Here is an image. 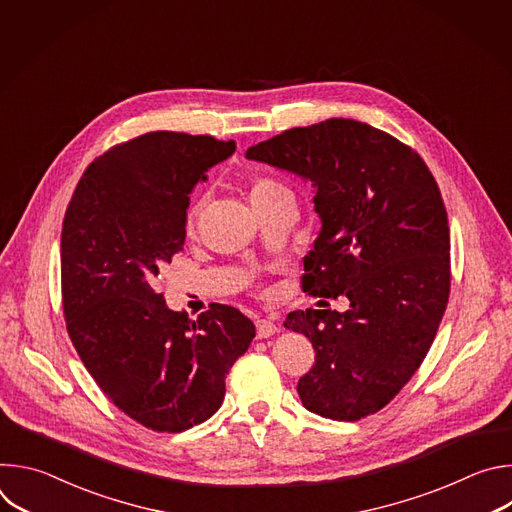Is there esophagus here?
I'll return each instance as SVG.
<instances>
[{
    "label": "esophagus",
    "mask_w": 512,
    "mask_h": 512,
    "mask_svg": "<svg viewBox=\"0 0 512 512\" xmlns=\"http://www.w3.org/2000/svg\"><path fill=\"white\" fill-rule=\"evenodd\" d=\"M277 332V326L271 320H257V338H269Z\"/></svg>",
    "instance_id": "1"
}]
</instances>
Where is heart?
Returning <instances> with one entry per match:
<instances>
[{
	"instance_id": "1",
	"label": "heart",
	"mask_w": 512,
	"mask_h": 512,
	"mask_svg": "<svg viewBox=\"0 0 512 512\" xmlns=\"http://www.w3.org/2000/svg\"><path fill=\"white\" fill-rule=\"evenodd\" d=\"M247 196H249L251 206H255V204H261V202L279 198V196H291V192H289V188H287L281 180H277V178H273V176H255V178L249 182ZM198 212H200V202H194V204L188 208V214H186V231H188V233L194 231Z\"/></svg>"
}]
</instances>
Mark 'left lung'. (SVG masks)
<instances>
[{
	"mask_svg": "<svg viewBox=\"0 0 512 512\" xmlns=\"http://www.w3.org/2000/svg\"><path fill=\"white\" fill-rule=\"evenodd\" d=\"M312 180L322 231L302 289L350 308L296 310L285 328L316 350L304 407L334 421L381 411L423 362L450 298V227L435 178L411 145L354 119L287 129L247 150Z\"/></svg>",
	"mask_w": 512,
	"mask_h": 512,
	"instance_id": "left-lung-1",
	"label": "left lung"
}]
</instances>
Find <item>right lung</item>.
<instances>
[{"mask_svg":"<svg viewBox=\"0 0 512 512\" xmlns=\"http://www.w3.org/2000/svg\"><path fill=\"white\" fill-rule=\"evenodd\" d=\"M235 141L150 131L95 158L72 194L60 239L68 336L107 399L154 431L212 417L225 379L255 338L237 308L172 312L156 279L182 251L190 192Z\"/></svg>","mask_w":512,"mask_h":512,"instance_id":"add662e5","label":"right lung"}]
</instances>
